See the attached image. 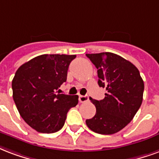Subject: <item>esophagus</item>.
<instances>
[{"mask_svg": "<svg viewBox=\"0 0 159 159\" xmlns=\"http://www.w3.org/2000/svg\"><path fill=\"white\" fill-rule=\"evenodd\" d=\"M89 98H88V95L86 96H82L80 95L79 96V102H88Z\"/></svg>", "mask_w": 159, "mask_h": 159, "instance_id": "esophagus-1", "label": "esophagus"}]
</instances>
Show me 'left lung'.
<instances>
[{"label":"left lung","mask_w":159,"mask_h":159,"mask_svg":"<svg viewBox=\"0 0 159 159\" xmlns=\"http://www.w3.org/2000/svg\"><path fill=\"white\" fill-rule=\"evenodd\" d=\"M98 69L99 87L107 93L102 100L90 98L96 114L86 120L91 130L113 134L133 120L143 102L144 83L139 69L130 61L112 52L86 54Z\"/></svg>","instance_id":"obj_1"}]
</instances>
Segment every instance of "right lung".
I'll use <instances>...</instances> for the list:
<instances>
[{"mask_svg": "<svg viewBox=\"0 0 159 159\" xmlns=\"http://www.w3.org/2000/svg\"><path fill=\"white\" fill-rule=\"evenodd\" d=\"M76 55L44 54L22 64L16 71L11 87L13 100L20 115L31 128L42 133L62 128L78 96L59 94L66 81L67 70Z\"/></svg>", "mask_w": 159, "mask_h": 159, "instance_id": "obj_1", "label": "right lung"}]
</instances>
